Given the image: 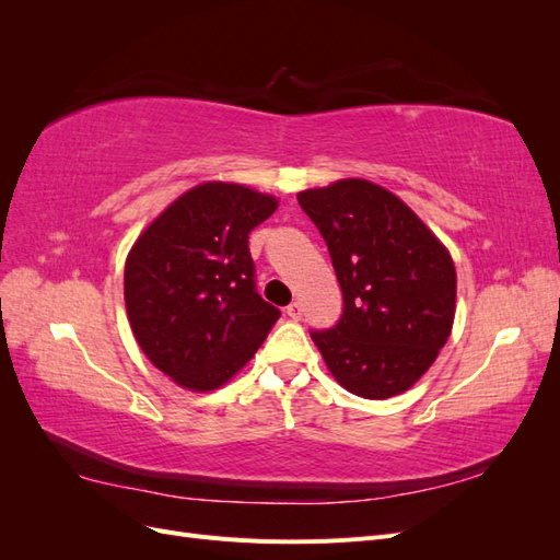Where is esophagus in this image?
<instances>
[{
    "label": "esophagus",
    "mask_w": 560,
    "mask_h": 560,
    "mask_svg": "<svg viewBox=\"0 0 560 560\" xmlns=\"http://www.w3.org/2000/svg\"><path fill=\"white\" fill-rule=\"evenodd\" d=\"M287 315H290L292 319H301V315H303V308H301V303H299V301L290 303V306H287Z\"/></svg>",
    "instance_id": "obj_1"
}]
</instances>
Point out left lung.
Wrapping results in <instances>:
<instances>
[{
	"label": "left lung",
	"mask_w": 560,
	"mask_h": 560,
	"mask_svg": "<svg viewBox=\"0 0 560 560\" xmlns=\"http://www.w3.org/2000/svg\"><path fill=\"white\" fill-rule=\"evenodd\" d=\"M327 243L343 313L313 329L334 378L364 399L409 389L448 341L455 266L411 208L378 184L343 179L299 196Z\"/></svg>",
	"instance_id": "obj_1"
}]
</instances>
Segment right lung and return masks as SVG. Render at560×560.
I'll list each match as a JSON object with an SVG mask.
<instances>
[{
	"mask_svg": "<svg viewBox=\"0 0 560 560\" xmlns=\"http://www.w3.org/2000/svg\"><path fill=\"white\" fill-rule=\"evenodd\" d=\"M278 200L208 182L179 196L132 245L124 294L135 338L163 374L214 389L249 362L280 311L254 282L249 233Z\"/></svg>",
	"mask_w": 560,
	"mask_h": 560,
	"instance_id": "add662e5",
	"label": "right lung"
}]
</instances>
